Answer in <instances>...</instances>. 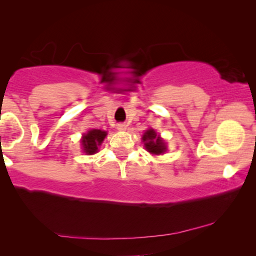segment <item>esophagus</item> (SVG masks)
<instances>
[{
	"label": "esophagus",
	"instance_id": "1",
	"mask_svg": "<svg viewBox=\"0 0 256 256\" xmlns=\"http://www.w3.org/2000/svg\"><path fill=\"white\" fill-rule=\"evenodd\" d=\"M116 128H118V131H125V130H126V125L123 123H120V124H118V126Z\"/></svg>",
	"mask_w": 256,
	"mask_h": 256
}]
</instances>
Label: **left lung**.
<instances>
[{"label": "left lung", "mask_w": 256, "mask_h": 256, "mask_svg": "<svg viewBox=\"0 0 256 256\" xmlns=\"http://www.w3.org/2000/svg\"><path fill=\"white\" fill-rule=\"evenodd\" d=\"M142 140L144 142L146 150L152 154H162L166 152L167 146L164 141L160 138L159 134L156 133L154 128H149L142 136Z\"/></svg>", "instance_id": "obj_1"}]
</instances>
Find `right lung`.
<instances>
[{"instance_id":"add662e5","label":"right lung","mask_w":256,"mask_h":256,"mask_svg":"<svg viewBox=\"0 0 256 256\" xmlns=\"http://www.w3.org/2000/svg\"><path fill=\"white\" fill-rule=\"evenodd\" d=\"M107 132L102 130H90L81 138L82 150L86 154H94L98 151V146L102 144L104 138H106Z\"/></svg>"}]
</instances>
